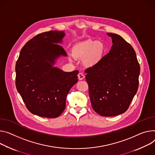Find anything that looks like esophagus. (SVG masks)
<instances>
[{"instance_id": "obj_1", "label": "esophagus", "mask_w": 155, "mask_h": 155, "mask_svg": "<svg viewBox=\"0 0 155 155\" xmlns=\"http://www.w3.org/2000/svg\"><path fill=\"white\" fill-rule=\"evenodd\" d=\"M78 79L81 80L83 79H84V78H85V75H84L82 73H79L78 74Z\"/></svg>"}]
</instances>
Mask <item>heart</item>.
Masks as SVG:
<instances>
[{"instance_id": "heart-1", "label": "heart", "mask_w": 155, "mask_h": 155, "mask_svg": "<svg viewBox=\"0 0 155 155\" xmlns=\"http://www.w3.org/2000/svg\"><path fill=\"white\" fill-rule=\"evenodd\" d=\"M104 46L100 41L88 39L80 42L72 48V56L75 59H83V64L93 67L99 62L103 56ZM72 60V58H70Z\"/></svg>"}]
</instances>
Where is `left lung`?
<instances>
[{
    "label": "left lung",
    "mask_w": 155,
    "mask_h": 155,
    "mask_svg": "<svg viewBox=\"0 0 155 155\" xmlns=\"http://www.w3.org/2000/svg\"><path fill=\"white\" fill-rule=\"evenodd\" d=\"M112 38L109 53L85 70L91 103L101 116H115L128 109L138 88L140 65L132 46L120 36Z\"/></svg>",
    "instance_id": "left-lung-1"
}]
</instances>
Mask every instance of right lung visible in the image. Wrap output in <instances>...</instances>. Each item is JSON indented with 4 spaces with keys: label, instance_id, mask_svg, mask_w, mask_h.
Here are the masks:
<instances>
[{
    "label": "right lung",
    "instance_id": "obj_1",
    "mask_svg": "<svg viewBox=\"0 0 155 155\" xmlns=\"http://www.w3.org/2000/svg\"><path fill=\"white\" fill-rule=\"evenodd\" d=\"M63 31L37 35L22 48L16 63L15 85L26 108L38 116L55 118L65 108L67 95L78 81V70L53 67L56 58L67 55L61 43Z\"/></svg>",
    "mask_w": 155,
    "mask_h": 155
}]
</instances>
